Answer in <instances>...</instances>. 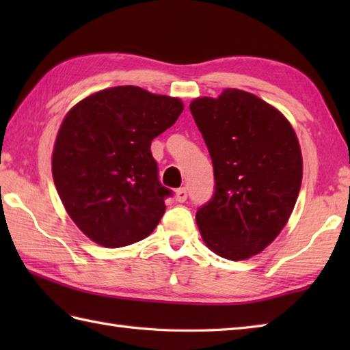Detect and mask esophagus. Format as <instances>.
<instances>
[{
  "label": "esophagus",
  "instance_id": "1",
  "mask_svg": "<svg viewBox=\"0 0 350 350\" xmlns=\"http://www.w3.org/2000/svg\"><path fill=\"white\" fill-rule=\"evenodd\" d=\"M188 198V189L187 188H179L176 191V202L179 203H185Z\"/></svg>",
  "mask_w": 350,
  "mask_h": 350
}]
</instances>
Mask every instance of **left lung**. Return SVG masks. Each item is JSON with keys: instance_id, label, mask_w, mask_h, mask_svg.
Masks as SVG:
<instances>
[{"instance_id": "1", "label": "left lung", "mask_w": 350, "mask_h": 350, "mask_svg": "<svg viewBox=\"0 0 350 350\" xmlns=\"http://www.w3.org/2000/svg\"><path fill=\"white\" fill-rule=\"evenodd\" d=\"M209 148L215 192L196 215L206 247L228 260L258 254L290 218L302 182L298 137L277 108L226 88L189 105Z\"/></svg>"}]
</instances>
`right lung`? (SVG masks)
Returning <instances> with one entry per match:
<instances>
[{"mask_svg": "<svg viewBox=\"0 0 350 350\" xmlns=\"http://www.w3.org/2000/svg\"><path fill=\"white\" fill-rule=\"evenodd\" d=\"M182 111L180 99L120 85L88 96L66 114L52 177L66 212L93 242L126 247L159 224L171 191L158 179L150 144Z\"/></svg>", "mask_w": 350, "mask_h": 350, "instance_id": "right-lung-1", "label": "right lung"}]
</instances>
